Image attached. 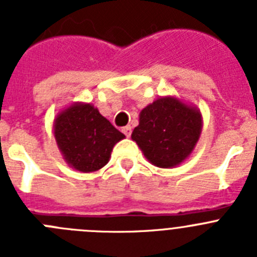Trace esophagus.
Masks as SVG:
<instances>
[{
  "mask_svg": "<svg viewBox=\"0 0 257 257\" xmlns=\"http://www.w3.org/2000/svg\"><path fill=\"white\" fill-rule=\"evenodd\" d=\"M122 133H123L127 138H130L131 133H133V128H131V126H124L122 127Z\"/></svg>",
  "mask_w": 257,
  "mask_h": 257,
  "instance_id": "obj_1",
  "label": "esophagus"
}]
</instances>
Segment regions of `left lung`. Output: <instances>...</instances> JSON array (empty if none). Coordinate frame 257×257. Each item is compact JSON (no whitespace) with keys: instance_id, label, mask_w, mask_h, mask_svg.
<instances>
[{"instance_id":"obj_1","label":"left lung","mask_w":257,"mask_h":257,"mask_svg":"<svg viewBox=\"0 0 257 257\" xmlns=\"http://www.w3.org/2000/svg\"><path fill=\"white\" fill-rule=\"evenodd\" d=\"M201 130L202 118L197 109L175 97H161L143 109L131 138L149 162L170 169L189 156Z\"/></svg>"}]
</instances>
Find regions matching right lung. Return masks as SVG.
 <instances>
[{"label": "right lung", "mask_w": 257, "mask_h": 257, "mask_svg": "<svg viewBox=\"0 0 257 257\" xmlns=\"http://www.w3.org/2000/svg\"><path fill=\"white\" fill-rule=\"evenodd\" d=\"M54 135L65 161L81 172L100 170L124 135L91 104H74L58 115Z\"/></svg>", "instance_id": "right-lung-1"}]
</instances>
